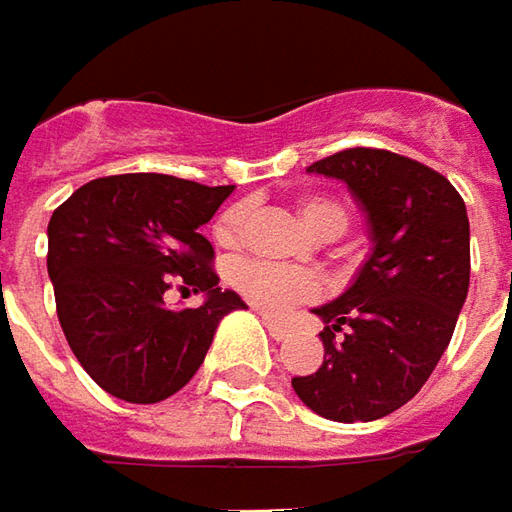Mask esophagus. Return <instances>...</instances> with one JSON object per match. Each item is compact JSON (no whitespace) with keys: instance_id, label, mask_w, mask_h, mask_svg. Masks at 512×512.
<instances>
[{"instance_id":"obj_1","label":"esophagus","mask_w":512,"mask_h":512,"mask_svg":"<svg viewBox=\"0 0 512 512\" xmlns=\"http://www.w3.org/2000/svg\"><path fill=\"white\" fill-rule=\"evenodd\" d=\"M264 327H267V332L276 338V341H281V338H287V332H290V327L284 324V321H279V318H273V315H262Z\"/></svg>"}]
</instances>
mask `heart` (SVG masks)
Masks as SVG:
<instances>
[{"label":"heart","instance_id":"b5f03b06","mask_svg":"<svg viewBox=\"0 0 512 512\" xmlns=\"http://www.w3.org/2000/svg\"><path fill=\"white\" fill-rule=\"evenodd\" d=\"M298 214L307 222V228L321 239H338L349 225V208L327 194L301 197ZM245 228H248V208L245 205L225 208L214 222L216 245L239 248L245 239ZM228 281L239 296L248 298L250 304H256L264 312H281L321 293L318 279L307 270H290V267H276V264L253 262V259L233 262L228 270Z\"/></svg>","mask_w":512,"mask_h":512}]
</instances>
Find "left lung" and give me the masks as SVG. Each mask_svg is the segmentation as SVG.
<instances>
[{
	"mask_svg": "<svg viewBox=\"0 0 512 512\" xmlns=\"http://www.w3.org/2000/svg\"><path fill=\"white\" fill-rule=\"evenodd\" d=\"M307 171L338 177L366 211L375 250L324 318V360L293 389L335 423L406 406L451 344L471 284L468 211L448 177L386 149H344Z\"/></svg>",
	"mask_w": 512,
	"mask_h": 512,
	"instance_id": "obj_1",
	"label": "left lung"
}]
</instances>
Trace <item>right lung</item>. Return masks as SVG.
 Returning <instances> with one entry per match:
<instances>
[{"mask_svg":"<svg viewBox=\"0 0 512 512\" xmlns=\"http://www.w3.org/2000/svg\"><path fill=\"white\" fill-rule=\"evenodd\" d=\"M233 185L171 174H112L81 185L47 225V273L72 355L104 392L160 403L202 366L219 321L245 301L216 287L200 228ZM171 286L209 296L168 311Z\"/></svg>","mask_w":512,"mask_h":512,"instance_id":"1","label":"right lung"}]
</instances>
